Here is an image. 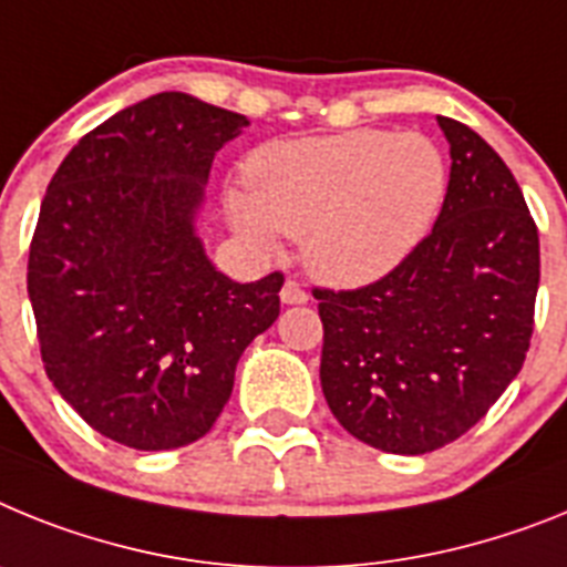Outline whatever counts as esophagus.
I'll list each match as a JSON object with an SVG mask.
<instances>
[{
  "instance_id": "esophagus-1",
  "label": "esophagus",
  "mask_w": 567,
  "mask_h": 567,
  "mask_svg": "<svg viewBox=\"0 0 567 567\" xmlns=\"http://www.w3.org/2000/svg\"><path fill=\"white\" fill-rule=\"evenodd\" d=\"M279 299H282V305H305L308 302V293H305L302 285L288 279V282L282 285V290H279Z\"/></svg>"
}]
</instances>
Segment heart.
I'll return each mask as SVG.
<instances>
[{"label": "heart", "mask_w": 567, "mask_h": 567, "mask_svg": "<svg viewBox=\"0 0 567 567\" xmlns=\"http://www.w3.org/2000/svg\"><path fill=\"white\" fill-rule=\"evenodd\" d=\"M248 190H225V214L256 250L299 236L302 262L337 288L400 268L431 234L447 196V162L422 134L357 127L256 147Z\"/></svg>", "instance_id": "heart-1"}]
</instances>
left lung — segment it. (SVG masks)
I'll return each mask as SVG.
<instances>
[{
    "mask_svg": "<svg viewBox=\"0 0 567 567\" xmlns=\"http://www.w3.org/2000/svg\"><path fill=\"white\" fill-rule=\"evenodd\" d=\"M451 182L431 236L388 277L313 290L322 393L344 431L385 454L460 440L519 373L534 333L539 234L508 165L436 116Z\"/></svg>",
    "mask_w": 567,
    "mask_h": 567,
    "instance_id": "1",
    "label": "left lung"
}]
</instances>
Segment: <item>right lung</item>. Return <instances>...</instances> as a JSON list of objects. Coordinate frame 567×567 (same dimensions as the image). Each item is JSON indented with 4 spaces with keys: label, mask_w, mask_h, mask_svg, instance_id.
Listing matches in <instances>:
<instances>
[{
    "label": "right lung",
    "mask_w": 567,
    "mask_h": 567,
    "mask_svg": "<svg viewBox=\"0 0 567 567\" xmlns=\"http://www.w3.org/2000/svg\"><path fill=\"white\" fill-rule=\"evenodd\" d=\"M248 125L190 93H156L82 136L48 185L28 259L42 362L120 445L205 436L243 351L277 322L282 274L234 282L196 234L216 151Z\"/></svg>",
    "instance_id": "1"
}]
</instances>
